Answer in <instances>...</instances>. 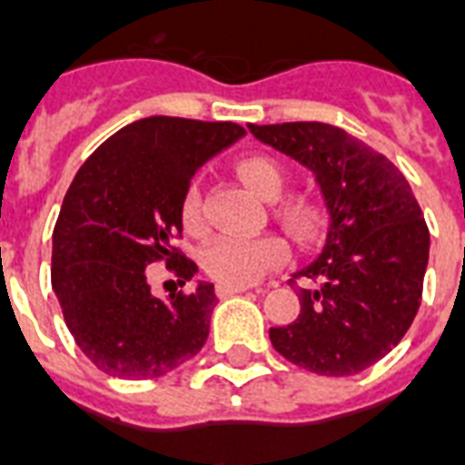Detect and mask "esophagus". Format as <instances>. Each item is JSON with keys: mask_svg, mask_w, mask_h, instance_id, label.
I'll return each instance as SVG.
<instances>
[{"mask_svg": "<svg viewBox=\"0 0 465 465\" xmlns=\"http://www.w3.org/2000/svg\"><path fill=\"white\" fill-rule=\"evenodd\" d=\"M242 292H247L245 286H228V284L215 286V294H218V299H228V296L242 294Z\"/></svg>", "mask_w": 465, "mask_h": 465, "instance_id": "esophagus-1", "label": "esophagus"}]
</instances>
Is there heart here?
<instances>
[{
  "mask_svg": "<svg viewBox=\"0 0 465 465\" xmlns=\"http://www.w3.org/2000/svg\"><path fill=\"white\" fill-rule=\"evenodd\" d=\"M237 179L262 201H274L284 188V171L267 156H245L235 166ZM183 225L198 232L201 230V191L191 186L183 198ZM279 218L296 237H309L313 232V213L303 203H286ZM289 250L277 235L257 237H213L201 250V267L218 284L250 286L270 270L284 264Z\"/></svg>",
  "mask_w": 465,
  "mask_h": 465,
  "instance_id": "b5f03b06",
  "label": "heart"
}]
</instances>
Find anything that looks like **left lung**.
Segmentation results:
<instances>
[{
	"label": "left lung",
	"instance_id": "left-lung-1",
	"mask_svg": "<svg viewBox=\"0 0 465 465\" xmlns=\"http://www.w3.org/2000/svg\"><path fill=\"white\" fill-rule=\"evenodd\" d=\"M247 127L312 171L328 220L321 252L296 272L319 284L299 286L302 312L294 323L270 328L272 345L316 375H355L385 358L417 316L429 262L421 208L400 169L345 129Z\"/></svg>",
	"mask_w": 465,
	"mask_h": 465
}]
</instances>
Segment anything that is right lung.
I'll return each instance as SVG.
<instances>
[{
    "instance_id": "right-lung-1",
    "label": "right lung",
    "mask_w": 465,
    "mask_h": 465,
    "mask_svg": "<svg viewBox=\"0 0 465 465\" xmlns=\"http://www.w3.org/2000/svg\"><path fill=\"white\" fill-rule=\"evenodd\" d=\"M235 122L144 117L104 139L75 173L54 228L51 286L87 361L122 380L162 378L208 338L211 282L153 296L146 267L166 260L191 282L198 267L171 247L183 232L193 173L235 144Z\"/></svg>"
}]
</instances>
